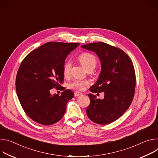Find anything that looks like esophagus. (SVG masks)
Wrapping results in <instances>:
<instances>
[{"mask_svg":"<svg viewBox=\"0 0 158 158\" xmlns=\"http://www.w3.org/2000/svg\"><path fill=\"white\" fill-rule=\"evenodd\" d=\"M74 95L75 97H78V96H80L81 95H82V93L79 92H76L74 93Z\"/></svg>","mask_w":158,"mask_h":158,"instance_id":"1","label":"esophagus"}]
</instances>
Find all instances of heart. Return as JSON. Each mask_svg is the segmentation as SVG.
<instances>
[{"label":"heart","mask_w":158,"mask_h":158,"mask_svg":"<svg viewBox=\"0 0 158 158\" xmlns=\"http://www.w3.org/2000/svg\"><path fill=\"white\" fill-rule=\"evenodd\" d=\"M80 62L83 66V67L88 71V70H93L97 64V61L95 56L89 52H84L81 54L78 57ZM72 68V61L70 60H66L63 66V72L64 76H68L70 73V70ZM88 85L86 81L81 80H74L71 83L68 84L69 89H73L77 91H81L84 89L86 85Z\"/></svg>","instance_id":"1"}]
</instances>
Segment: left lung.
Returning a JSON list of instances; mask_svg holds the SVG:
<instances>
[{"label": "left lung", "mask_w": 158, "mask_h": 158, "mask_svg": "<svg viewBox=\"0 0 158 158\" xmlns=\"http://www.w3.org/2000/svg\"><path fill=\"white\" fill-rule=\"evenodd\" d=\"M81 47L95 52L102 63L99 78L90 87V92L105 94L102 100L88 95L90 103L86 114L95 123H112L125 113L132 102L136 83L133 63L124 51L107 43H93Z\"/></svg>", "instance_id": "1"}]
</instances>
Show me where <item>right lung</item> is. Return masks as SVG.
<instances>
[{
	"label": "right lung",
	"mask_w": 158,
	"mask_h": 158,
	"mask_svg": "<svg viewBox=\"0 0 158 158\" xmlns=\"http://www.w3.org/2000/svg\"><path fill=\"white\" fill-rule=\"evenodd\" d=\"M79 43L49 42L31 51L22 61L15 79V89L21 106L32 120L49 126L63 117L67 102L73 97L70 90L62 89L63 66L70 52ZM61 89L60 96L50 90Z\"/></svg>",
	"instance_id": "add662e5"
}]
</instances>
